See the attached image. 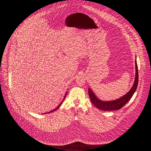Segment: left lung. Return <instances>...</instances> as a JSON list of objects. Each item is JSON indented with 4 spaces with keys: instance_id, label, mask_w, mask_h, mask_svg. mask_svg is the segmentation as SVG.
<instances>
[{
    "instance_id": "left-lung-1",
    "label": "left lung",
    "mask_w": 151,
    "mask_h": 151,
    "mask_svg": "<svg viewBox=\"0 0 151 151\" xmlns=\"http://www.w3.org/2000/svg\"><path fill=\"white\" fill-rule=\"evenodd\" d=\"M135 66H136V75H135V80L133 87L131 90L129 91L126 94L123 96L119 99L116 100H112V101H103L99 99L96 94L93 92L91 88H88V94L92 103L98 109L105 111H115L120 109L129 100H130L134 93H135L139 82V75H138V69L136 60L135 61Z\"/></svg>"
}]
</instances>
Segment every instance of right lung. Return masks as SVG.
Instances as JSON below:
<instances>
[{"instance_id": "add662e5", "label": "right lung", "mask_w": 151, "mask_h": 151, "mask_svg": "<svg viewBox=\"0 0 151 151\" xmlns=\"http://www.w3.org/2000/svg\"><path fill=\"white\" fill-rule=\"evenodd\" d=\"M66 94H67V92H66V94H65V96H64V99H63V101H61V103H60V104H59V105H58V106H57V107H56V108H55V109H54V110H52V111H50V112H48V113H45V114H49V113H51V112H54V111H55V110H57V109H58V108H59V107H60V105H61V103H63V101H64V99H65V97H66Z\"/></svg>"}]
</instances>
